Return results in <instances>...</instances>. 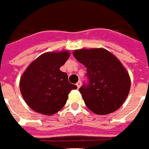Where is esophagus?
<instances>
[{"instance_id":"obj_1","label":"esophagus","mask_w":149,"mask_h":149,"mask_svg":"<svg viewBox=\"0 0 149 149\" xmlns=\"http://www.w3.org/2000/svg\"><path fill=\"white\" fill-rule=\"evenodd\" d=\"M76 86L78 87V88H79V87L81 86V81H78L76 84Z\"/></svg>"}]
</instances>
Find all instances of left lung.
<instances>
[{
	"label": "left lung",
	"instance_id": "obj_1",
	"mask_svg": "<svg viewBox=\"0 0 149 149\" xmlns=\"http://www.w3.org/2000/svg\"><path fill=\"white\" fill-rule=\"evenodd\" d=\"M87 68V83L79 91L93 112L107 115L120 108L130 88V79L114 55L102 48L82 49L73 52Z\"/></svg>",
	"mask_w": 149,
	"mask_h": 149
}]
</instances>
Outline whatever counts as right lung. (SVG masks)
Returning <instances> with one entry per match:
<instances>
[{"mask_svg": "<svg viewBox=\"0 0 149 149\" xmlns=\"http://www.w3.org/2000/svg\"><path fill=\"white\" fill-rule=\"evenodd\" d=\"M68 52H47L31 63L20 79V91L26 103L42 114L51 116L66 103L68 94L77 86L60 70L69 58Z\"/></svg>", "mask_w": 149, "mask_h": 149, "instance_id": "right-lung-1", "label": "right lung"}]
</instances>
